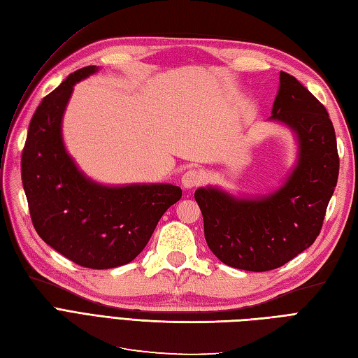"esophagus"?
<instances>
[{
	"instance_id": "34e87169",
	"label": "esophagus",
	"mask_w": 358,
	"mask_h": 358,
	"mask_svg": "<svg viewBox=\"0 0 358 358\" xmlns=\"http://www.w3.org/2000/svg\"><path fill=\"white\" fill-rule=\"evenodd\" d=\"M203 182V173L197 169H189L182 176V185L185 188H194L199 187Z\"/></svg>"
}]
</instances>
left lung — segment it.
<instances>
[{
    "label": "left lung",
    "instance_id": "obj_1",
    "mask_svg": "<svg viewBox=\"0 0 358 358\" xmlns=\"http://www.w3.org/2000/svg\"><path fill=\"white\" fill-rule=\"evenodd\" d=\"M279 82L270 119L287 124L299 138V162L285 185L248 200L216 188L194 194L210 251L224 264L249 272L284 266L315 242L339 175L326 107L294 76L280 71Z\"/></svg>",
    "mask_w": 358,
    "mask_h": 358
}]
</instances>
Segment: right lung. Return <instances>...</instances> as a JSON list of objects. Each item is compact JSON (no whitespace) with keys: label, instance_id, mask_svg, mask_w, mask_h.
Returning a JSON list of instances; mask_svg holds the SVG:
<instances>
[{"label":"right lung","instance_id":"obj_1","mask_svg":"<svg viewBox=\"0 0 358 358\" xmlns=\"http://www.w3.org/2000/svg\"><path fill=\"white\" fill-rule=\"evenodd\" d=\"M96 71L71 73L41 100L22 150V183L37 234L61 255L88 268L124 266L143 251L182 189L158 185L103 187L85 178L66 152L61 121L74 83Z\"/></svg>","mask_w":358,"mask_h":358}]
</instances>
